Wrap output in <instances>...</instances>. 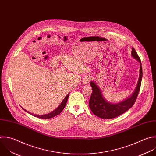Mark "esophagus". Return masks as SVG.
I'll return each instance as SVG.
<instances>
[{
    "mask_svg": "<svg viewBox=\"0 0 156 156\" xmlns=\"http://www.w3.org/2000/svg\"><path fill=\"white\" fill-rule=\"evenodd\" d=\"M91 80V78L90 77V76H85V77H84L83 78V84H87L89 83V81H90V80Z\"/></svg>",
    "mask_w": 156,
    "mask_h": 156,
    "instance_id": "34e87169",
    "label": "esophagus"
}]
</instances>
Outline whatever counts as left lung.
Returning a JSON list of instances; mask_svg holds the SVG:
<instances>
[{"mask_svg":"<svg viewBox=\"0 0 156 156\" xmlns=\"http://www.w3.org/2000/svg\"><path fill=\"white\" fill-rule=\"evenodd\" d=\"M131 55L140 63V75L134 92L125 100L118 103L108 101L103 95L100 87L94 81L90 82L92 92L89 99V106L92 112L97 117L107 119L115 118L127 112L135 103L140 91L143 72L141 61L133 48L132 49Z\"/></svg>","mask_w":156,"mask_h":156,"instance_id":"8db88e82","label":"left lung"}]
</instances>
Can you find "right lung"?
Listing matches in <instances>:
<instances>
[{
	"instance_id": "add662e5",
	"label": "right lung",
	"mask_w": 156,
	"mask_h": 156,
	"mask_svg": "<svg viewBox=\"0 0 156 156\" xmlns=\"http://www.w3.org/2000/svg\"><path fill=\"white\" fill-rule=\"evenodd\" d=\"M69 94L70 93H69L66 96V97L64 98V100H62V101L61 102V104L59 105V107L56 109L54 111H53L52 112L49 113H48V114H46V115H35V114H33V113H30L29 112L26 110L25 109H24L23 107H21L23 108V110L25 112H26L27 113H28L29 114L35 116V117H37V118H40V119H50V118H53L57 115H58L59 114H60L62 111L64 109L66 105V103H67V100H68V97L69 96Z\"/></svg>"
}]
</instances>
